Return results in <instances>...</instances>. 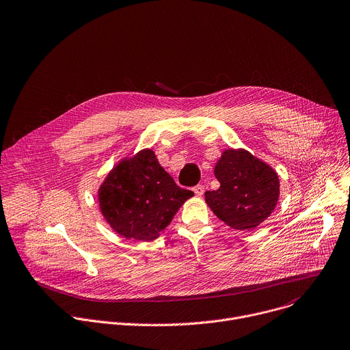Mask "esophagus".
Wrapping results in <instances>:
<instances>
[{
  "instance_id": "obj_1",
  "label": "esophagus",
  "mask_w": 350,
  "mask_h": 350,
  "mask_svg": "<svg viewBox=\"0 0 350 350\" xmlns=\"http://www.w3.org/2000/svg\"><path fill=\"white\" fill-rule=\"evenodd\" d=\"M193 192H195V195H198V196H202V195H203V192H204V185L199 184V185L193 187Z\"/></svg>"
}]
</instances>
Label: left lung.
I'll return each instance as SVG.
<instances>
[{"instance_id":"8db88e82","label":"left lung","mask_w":350,"mask_h":350,"mask_svg":"<svg viewBox=\"0 0 350 350\" xmlns=\"http://www.w3.org/2000/svg\"><path fill=\"white\" fill-rule=\"evenodd\" d=\"M219 188L206 191L213 213L226 225L252 230L265 221L279 199V177L245 150H226L215 165Z\"/></svg>"}]
</instances>
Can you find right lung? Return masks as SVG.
<instances>
[{"mask_svg": "<svg viewBox=\"0 0 350 350\" xmlns=\"http://www.w3.org/2000/svg\"><path fill=\"white\" fill-rule=\"evenodd\" d=\"M193 195L178 187L151 150L120 162L98 191L103 215L126 239L154 241Z\"/></svg>", "mask_w": 350, "mask_h": 350, "instance_id": "obj_1", "label": "right lung"}]
</instances>
